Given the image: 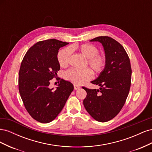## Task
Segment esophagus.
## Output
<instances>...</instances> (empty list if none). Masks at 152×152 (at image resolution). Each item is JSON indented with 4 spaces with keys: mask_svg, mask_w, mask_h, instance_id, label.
<instances>
[{
    "mask_svg": "<svg viewBox=\"0 0 152 152\" xmlns=\"http://www.w3.org/2000/svg\"><path fill=\"white\" fill-rule=\"evenodd\" d=\"M73 86H74V89L75 90H77V89H79L80 88V87L79 86H77V85H75V84L73 85Z\"/></svg>",
    "mask_w": 152,
    "mask_h": 152,
    "instance_id": "34e87169",
    "label": "esophagus"
}]
</instances>
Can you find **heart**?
<instances>
[{
    "mask_svg": "<svg viewBox=\"0 0 152 152\" xmlns=\"http://www.w3.org/2000/svg\"><path fill=\"white\" fill-rule=\"evenodd\" d=\"M72 50H77L87 58L85 66H89L95 74H99L104 70L107 65L106 56L99 53L98 48L89 43L73 45L70 48H66L59 50L57 55V59L61 67L65 68L69 65ZM91 70L88 68L83 70L70 69L65 73L64 77L66 80L72 82L73 84L80 85L92 79L93 72Z\"/></svg>",
    "mask_w": 152,
    "mask_h": 152,
    "instance_id": "1",
    "label": "heart"
}]
</instances>
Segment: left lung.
<instances>
[{"instance_id":"left-lung-1","label":"left lung","mask_w":152,"mask_h":152,"mask_svg":"<svg viewBox=\"0 0 152 152\" xmlns=\"http://www.w3.org/2000/svg\"><path fill=\"white\" fill-rule=\"evenodd\" d=\"M90 41L103 45L107 65L99 76L91 83L99 89L83 87L87 93L84 106L90 115L99 122H107L120 112L129 93L132 70L130 59L122 45L108 36H100Z\"/></svg>"}]
</instances>
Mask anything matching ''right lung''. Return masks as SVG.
I'll use <instances>...</instances> for the list:
<instances>
[{
  "label": "right lung",
  "mask_w": 152,
  "mask_h": 152,
  "mask_svg": "<svg viewBox=\"0 0 152 152\" xmlns=\"http://www.w3.org/2000/svg\"><path fill=\"white\" fill-rule=\"evenodd\" d=\"M68 44L54 39L39 41L28 50L21 63L18 79L21 98L26 111L39 122L53 121L73 90L71 82L63 79L58 82L56 89L49 87L50 80H58L60 69L58 50Z\"/></svg>",
  "instance_id": "1"
}]
</instances>
